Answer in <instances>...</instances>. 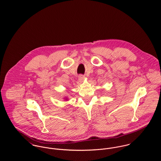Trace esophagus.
Here are the masks:
<instances>
[{"instance_id":"esophagus-1","label":"esophagus","mask_w":161,"mask_h":161,"mask_svg":"<svg viewBox=\"0 0 161 161\" xmlns=\"http://www.w3.org/2000/svg\"><path fill=\"white\" fill-rule=\"evenodd\" d=\"M84 77L82 75H80L79 76V79L80 80H82L84 79Z\"/></svg>"}]
</instances>
